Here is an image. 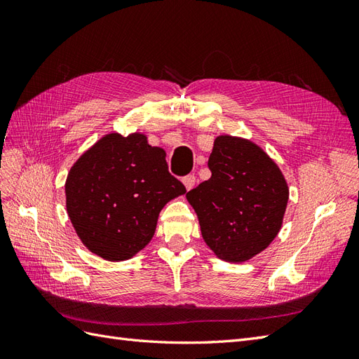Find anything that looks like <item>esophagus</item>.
<instances>
[{
    "label": "esophagus",
    "instance_id": "1",
    "mask_svg": "<svg viewBox=\"0 0 359 359\" xmlns=\"http://www.w3.org/2000/svg\"><path fill=\"white\" fill-rule=\"evenodd\" d=\"M182 184H184V187H186L187 190H191L194 187V184H196V177H194V175L184 177L182 178Z\"/></svg>",
    "mask_w": 359,
    "mask_h": 359
}]
</instances>
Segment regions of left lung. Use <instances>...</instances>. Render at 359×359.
Listing matches in <instances>:
<instances>
[{
	"instance_id": "1",
	"label": "left lung",
	"mask_w": 359,
	"mask_h": 359,
	"mask_svg": "<svg viewBox=\"0 0 359 359\" xmlns=\"http://www.w3.org/2000/svg\"><path fill=\"white\" fill-rule=\"evenodd\" d=\"M211 178L187 193L214 255L247 262L274 241L289 201L283 172L252 140L220 135L208 160Z\"/></svg>"
}]
</instances>
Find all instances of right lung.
<instances>
[{"label":"right lung","instance_id":"1","mask_svg":"<svg viewBox=\"0 0 359 359\" xmlns=\"http://www.w3.org/2000/svg\"><path fill=\"white\" fill-rule=\"evenodd\" d=\"M184 193L166 151L151 147L145 133H107L70 168L66 208L91 253L121 262L148 245L163 206Z\"/></svg>","mask_w":359,"mask_h":359}]
</instances>
